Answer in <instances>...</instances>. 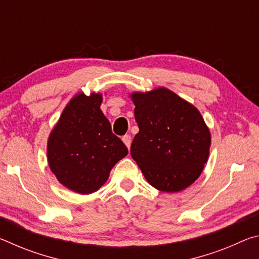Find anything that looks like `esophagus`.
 <instances>
[{"mask_svg": "<svg viewBox=\"0 0 259 259\" xmlns=\"http://www.w3.org/2000/svg\"><path fill=\"white\" fill-rule=\"evenodd\" d=\"M122 140H123V143L125 144V146L128 147V148H130V145H131V137L129 135H125V136H123V137H122Z\"/></svg>", "mask_w": 259, "mask_h": 259, "instance_id": "34e87169", "label": "esophagus"}]
</instances>
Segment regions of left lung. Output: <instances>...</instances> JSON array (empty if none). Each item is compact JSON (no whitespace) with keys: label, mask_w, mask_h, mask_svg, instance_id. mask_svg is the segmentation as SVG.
<instances>
[{"label":"left lung","mask_w":259,"mask_h":259,"mask_svg":"<svg viewBox=\"0 0 259 259\" xmlns=\"http://www.w3.org/2000/svg\"><path fill=\"white\" fill-rule=\"evenodd\" d=\"M139 133L130 153L150 185L166 193L191 186L207 163L211 135L194 105L168 88L134 91Z\"/></svg>","instance_id":"1"}]
</instances>
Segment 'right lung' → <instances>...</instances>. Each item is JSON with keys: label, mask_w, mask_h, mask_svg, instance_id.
<instances>
[{"label": "right lung", "mask_w": 259, "mask_h": 259, "mask_svg": "<svg viewBox=\"0 0 259 259\" xmlns=\"http://www.w3.org/2000/svg\"><path fill=\"white\" fill-rule=\"evenodd\" d=\"M102 103V93L76 94L48 138L50 170L61 185L78 194L98 191L113 166L128 154V148L112 133Z\"/></svg>", "instance_id": "1"}]
</instances>
